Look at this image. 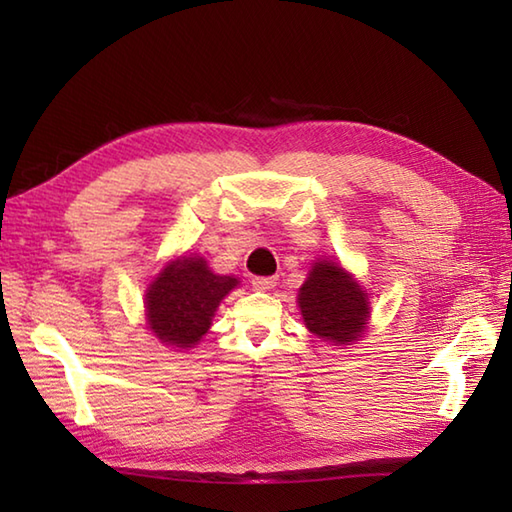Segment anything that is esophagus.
Returning a JSON list of instances; mask_svg holds the SVG:
<instances>
[{"label": "esophagus", "instance_id": "esophagus-1", "mask_svg": "<svg viewBox=\"0 0 512 512\" xmlns=\"http://www.w3.org/2000/svg\"><path fill=\"white\" fill-rule=\"evenodd\" d=\"M275 284H277V277H253V288L255 290H270V288H275Z\"/></svg>", "mask_w": 512, "mask_h": 512}]
</instances>
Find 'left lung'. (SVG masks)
Listing matches in <instances>:
<instances>
[{
    "instance_id": "obj_1",
    "label": "left lung",
    "mask_w": 512,
    "mask_h": 512,
    "mask_svg": "<svg viewBox=\"0 0 512 512\" xmlns=\"http://www.w3.org/2000/svg\"><path fill=\"white\" fill-rule=\"evenodd\" d=\"M299 308L308 330L319 339L350 345L365 330L367 297L341 266L319 262L299 288Z\"/></svg>"
}]
</instances>
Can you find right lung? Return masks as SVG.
Instances as JSON below:
<instances>
[{
    "mask_svg": "<svg viewBox=\"0 0 512 512\" xmlns=\"http://www.w3.org/2000/svg\"><path fill=\"white\" fill-rule=\"evenodd\" d=\"M235 286V277L213 275L202 257L169 264L147 292L151 332L167 345H195L211 328L215 308Z\"/></svg>",
    "mask_w": 512,
    "mask_h": 512,
    "instance_id": "1",
    "label": "right lung"
}]
</instances>
